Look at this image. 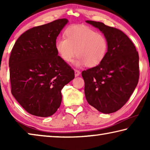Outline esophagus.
<instances>
[{
  "label": "esophagus",
  "mask_w": 150,
  "mask_h": 150,
  "mask_svg": "<svg viewBox=\"0 0 150 150\" xmlns=\"http://www.w3.org/2000/svg\"><path fill=\"white\" fill-rule=\"evenodd\" d=\"M80 73H81V72L79 70H77V69L75 70V77H78V76L80 75Z\"/></svg>",
  "instance_id": "esophagus-1"
}]
</instances>
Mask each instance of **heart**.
Masks as SVG:
<instances>
[{
  "label": "heart",
  "instance_id": "1",
  "mask_svg": "<svg viewBox=\"0 0 150 150\" xmlns=\"http://www.w3.org/2000/svg\"><path fill=\"white\" fill-rule=\"evenodd\" d=\"M65 38L55 42V50L59 57L69 63L76 55V67L86 65L88 67L98 65L107 54L108 43L101 33L83 25H75L67 28L64 32Z\"/></svg>",
  "mask_w": 150,
  "mask_h": 150
}]
</instances>
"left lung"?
Masks as SVG:
<instances>
[{
	"label": "left lung",
	"instance_id": "1",
	"mask_svg": "<svg viewBox=\"0 0 150 150\" xmlns=\"http://www.w3.org/2000/svg\"><path fill=\"white\" fill-rule=\"evenodd\" d=\"M86 22L99 30L108 43L107 54L103 62L82 72L86 99L100 112H115L125 105L138 85V53L121 30L103 22Z\"/></svg>",
	"mask_w": 150,
	"mask_h": 150
}]
</instances>
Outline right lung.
I'll use <instances>...</instances> for the list:
<instances>
[{"mask_svg": "<svg viewBox=\"0 0 150 150\" xmlns=\"http://www.w3.org/2000/svg\"><path fill=\"white\" fill-rule=\"evenodd\" d=\"M62 18L23 33L9 59L11 93L25 110L47 117L59 108L62 89L75 77L70 66L55 50V42L67 24Z\"/></svg>", "mask_w": 150, "mask_h": 150, "instance_id": "obj_1", "label": "right lung"}]
</instances>
